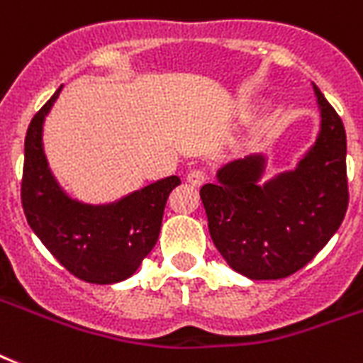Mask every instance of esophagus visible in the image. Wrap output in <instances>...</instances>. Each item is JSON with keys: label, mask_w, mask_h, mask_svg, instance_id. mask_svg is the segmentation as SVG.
<instances>
[{"label": "esophagus", "mask_w": 363, "mask_h": 363, "mask_svg": "<svg viewBox=\"0 0 363 363\" xmlns=\"http://www.w3.org/2000/svg\"><path fill=\"white\" fill-rule=\"evenodd\" d=\"M204 179H206V174L204 170H200V168H195V170H191V172L187 174V182H189L191 185H195V187L204 184Z\"/></svg>", "instance_id": "obj_1"}]
</instances>
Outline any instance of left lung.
<instances>
[{"label": "left lung", "mask_w": 363, "mask_h": 363, "mask_svg": "<svg viewBox=\"0 0 363 363\" xmlns=\"http://www.w3.org/2000/svg\"><path fill=\"white\" fill-rule=\"evenodd\" d=\"M320 133L298 163L259 185L262 155L232 161L200 199L210 236L232 269L249 279H283L301 269L335 234L349 206L347 135L337 112L313 84Z\"/></svg>", "instance_id": "obj_1"}]
</instances>
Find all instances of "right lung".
Here are the masks:
<instances>
[{
  "instance_id": "right-lung-1",
  "label": "right lung",
  "mask_w": 363,
  "mask_h": 363,
  "mask_svg": "<svg viewBox=\"0 0 363 363\" xmlns=\"http://www.w3.org/2000/svg\"><path fill=\"white\" fill-rule=\"evenodd\" d=\"M62 88L33 116L24 142L22 208L31 230L67 272L86 283L110 285L131 277L152 251L178 176L159 179L116 204L89 206L57 185L43 150L45 116Z\"/></svg>"
}]
</instances>
